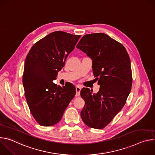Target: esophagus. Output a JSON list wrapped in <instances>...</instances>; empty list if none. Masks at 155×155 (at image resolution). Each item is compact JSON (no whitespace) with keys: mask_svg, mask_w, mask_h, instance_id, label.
<instances>
[{"mask_svg":"<svg viewBox=\"0 0 155 155\" xmlns=\"http://www.w3.org/2000/svg\"><path fill=\"white\" fill-rule=\"evenodd\" d=\"M81 89V88L79 86H76V96H80Z\"/></svg>","mask_w":155,"mask_h":155,"instance_id":"1","label":"esophagus"}]
</instances>
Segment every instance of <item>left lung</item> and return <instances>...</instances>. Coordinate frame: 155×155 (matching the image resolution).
<instances>
[{"label": "left lung", "mask_w": 155, "mask_h": 155, "mask_svg": "<svg viewBox=\"0 0 155 155\" xmlns=\"http://www.w3.org/2000/svg\"><path fill=\"white\" fill-rule=\"evenodd\" d=\"M77 48L92 59L93 74L100 85L97 94L81 89L85 104L81 117L88 127L103 129L124 107L131 90L130 58L121 43L104 33L84 35Z\"/></svg>", "instance_id": "left-lung-1"}]
</instances>
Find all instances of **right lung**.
Listing matches in <instances>:
<instances>
[{"instance_id": "add662e5", "label": "right lung", "mask_w": 155, "mask_h": 155, "mask_svg": "<svg viewBox=\"0 0 155 155\" xmlns=\"http://www.w3.org/2000/svg\"><path fill=\"white\" fill-rule=\"evenodd\" d=\"M80 37L62 31L51 32L37 41L26 56L25 94L31 114L42 126L57 124L75 95L73 84L61 87L53 81Z\"/></svg>"}]
</instances>
